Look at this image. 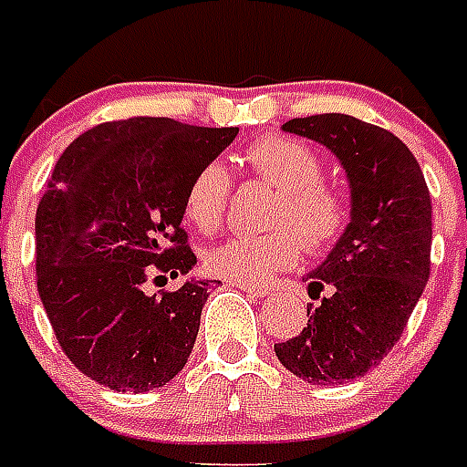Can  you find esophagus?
Wrapping results in <instances>:
<instances>
[{
	"label": "esophagus",
	"instance_id": "obj_1",
	"mask_svg": "<svg viewBox=\"0 0 467 467\" xmlns=\"http://www.w3.org/2000/svg\"><path fill=\"white\" fill-rule=\"evenodd\" d=\"M233 286H237V289L244 291V294H249V296H254V298L269 296V289H265V286H252V284H240V281H233Z\"/></svg>",
	"mask_w": 467,
	"mask_h": 467
}]
</instances>
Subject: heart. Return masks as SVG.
Returning <instances> with one entry per match:
<instances>
[{"mask_svg":"<svg viewBox=\"0 0 467 467\" xmlns=\"http://www.w3.org/2000/svg\"><path fill=\"white\" fill-rule=\"evenodd\" d=\"M244 163L276 191L274 225L266 234H233L205 252V269L220 279L259 284L298 262L301 241L311 252H326L350 225V201L333 183H323V163L311 147L289 137H265L249 144ZM230 178L220 161L195 171L186 191V215L198 230L223 225Z\"/></svg>","mask_w":467,"mask_h":467,"instance_id":"heart-1","label":"heart"}]
</instances>
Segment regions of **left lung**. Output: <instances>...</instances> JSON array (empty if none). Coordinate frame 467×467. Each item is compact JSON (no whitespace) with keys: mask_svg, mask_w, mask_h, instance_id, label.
<instances>
[{"mask_svg":"<svg viewBox=\"0 0 467 467\" xmlns=\"http://www.w3.org/2000/svg\"><path fill=\"white\" fill-rule=\"evenodd\" d=\"M281 130L337 156L350 183V225L306 276L320 306L274 352L306 382L343 384L387 358L421 298L431 272V195L414 154L382 127L330 112Z\"/></svg>","mask_w":467,"mask_h":467,"instance_id":"1","label":"left lung"}]
</instances>
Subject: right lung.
Returning <instances> with one entry per match:
<instances>
[{"label":"right lung","mask_w":467,"mask_h":467,"mask_svg":"<svg viewBox=\"0 0 467 467\" xmlns=\"http://www.w3.org/2000/svg\"><path fill=\"white\" fill-rule=\"evenodd\" d=\"M237 131L131 117L60 154L36 210V286L67 360L98 384L149 391L188 362L210 281L154 296L144 284L195 266L181 227L188 183Z\"/></svg>","instance_id":"obj_1"}]
</instances>
